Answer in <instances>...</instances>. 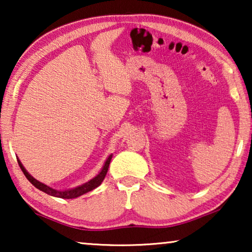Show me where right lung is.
I'll return each instance as SVG.
<instances>
[{
	"label": "right lung",
	"instance_id": "right-lung-1",
	"mask_svg": "<svg viewBox=\"0 0 252 252\" xmlns=\"http://www.w3.org/2000/svg\"><path fill=\"white\" fill-rule=\"evenodd\" d=\"M111 158H112V155H110L109 158L105 161L104 166H103V168H102V171L99 172V173L96 175L94 179H92L91 181L86 182V184L81 185V186H78V187H75L73 189H68V190H56V189H53V188L48 187V186L43 185L42 182L35 180V179H34L32 175H31L29 172L25 170V167L23 166V164L20 163V160L19 159H17V160H18L19 166H20V168H22L23 173L25 174V177L27 178V180H29L31 184L34 186V187L37 188V189H40V190L44 191L48 195L55 196V197L70 199V198L79 197V196L84 195V194H86V192L91 191V190H93V189H95L96 187H98V186L102 184V181L104 180V178H105V175H106V172H108L110 161H111Z\"/></svg>",
	"mask_w": 252,
	"mask_h": 252
}]
</instances>
